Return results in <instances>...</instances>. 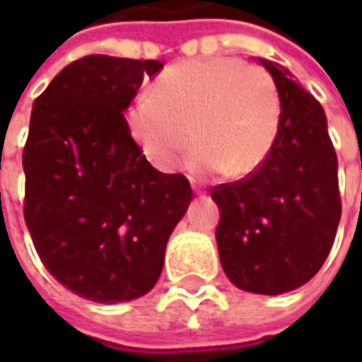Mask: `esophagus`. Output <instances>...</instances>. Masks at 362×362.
<instances>
[{"label": "esophagus", "instance_id": "obj_1", "mask_svg": "<svg viewBox=\"0 0 362 362\" xmlns=\"http://www.w3.org/2000/svg\"><path fill=\"white\" fill-rule=\"evenodd\" d=\"M195 193H197V195H202V191H197V189H195Z\"/></svg>", "mask_w": 362, "mask_h": 362}]
</instances>
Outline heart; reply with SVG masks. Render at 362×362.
<instances>
[{"mask_svg":"<svg viewBox=\"0 0 362 362\" xmlns=\"http://www.w3.org/2000/svg\"><path fill=\"white\" fill-rule=\"evenodd\" d=\"M127 129L159 171H171L195 136L193 173L247 175L276 143L280 96L266 70L240 58L185 60L163 70L151 90L132 100Z\"/></svg>","mask_w":362,"mask_h":362,"instance_id":"b5f03b06","label":"heart"}]
</instances>
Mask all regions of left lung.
Instances as JSON below:
<instances>
[{
    "label": "left lung",
    "instance_id": "left-lung-1",
    "mask_svg": "<svg viewBox=\"0 0 362 362\" xmlns=\"http://www.w3.org/2000/svg\"><path fill=\"white\" fill-rule=\"evenodd\" d=\"M280 96L268 159L242 181L211 189L219 207V259L233 286L284 294L322 268L341 221L339 160L320 103L292 72L259 58Z\"/></svg>",
    "mask_w": 362,
    "mask_h": 362
}]
</instances>
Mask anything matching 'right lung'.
Here are the masks:
<instances>
[{
	"mask_svg": "<svg viewBox=\"0 0 362 362\" xmlns=\"http://www.w3.org/2000/svg\"><path fill=\"white\" fill-rule=\"evenodd\" d=\"M160 68L159 60L86 56L34 103L25 226L49 274L92 302H129L157 284L169 235L193 199L183 175L145 159L122 115Z\"/></svg>",
	"mask_w": 362,
	"mask_h": 362,
	"instance_id": "obj_1",
	"label": "right lung"
}]
</instances>
